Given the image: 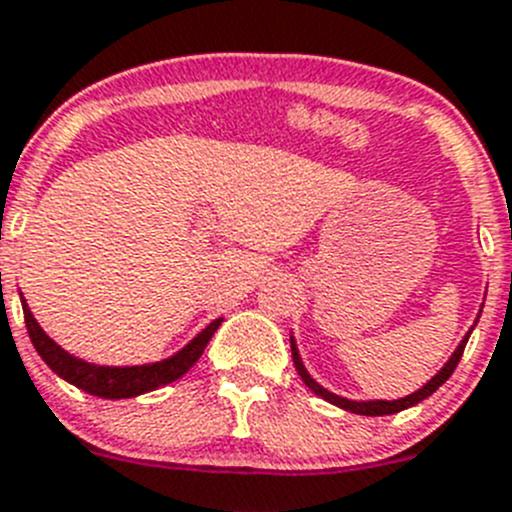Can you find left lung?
<instances>
[{"label": "left lung", "instance_id": "1", "mask_svg": "<svg viewBox=\"0 0 512 512\" xmlns=\"http://www.w3.org/2000/svg\"><path fill=\"white\" fill-rule=\"evenodd\" d=\"M477 318H480V315H477ZM472 328H475V326H472ZM472 328H470V331H467V336L462 338L460 346L455 348V353H452V356H450V361H447V364H444L442 369H439L437 374H434L432 379H429L427 384L422 386V389L414 391V394H409V396H404V399H394V401H381V399H376V401H353V399H343V396H338V394H331V391L323 389V386L318 384V381H315L313 376L308 374V371H305V366H303V361H300V353H298V348H295L293 338H290V348H293L295 371H298L300 379L305 381V386H308V389L313 391L315 396H321V399L331 401V404H336V407L346 409V412L364 414V417H384V414H396V412H404V409L414 407V404H419V401H424V399H427V396H432L434 391H437L439 386L444 384V381L450 379L452 371H455L457 364H460L462 351H465L467 338H470Z\"/></svg>", "mask_w": 512, "mask_h": 512}]
</instances>
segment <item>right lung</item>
I'll list each match as a JSON object with an SVG mask.
<instances>
[{
  "mask_svg": "<svg viewBox=\"0 0 512 512\" xmlns=\"http://www.w3.org/2000/svg\"><path fill=\"white\" fill-rule=\"evenodd\" d=\"M22 310H25V323L27 333H30L32 338V346L40 353L42 361H45L60 379L78 386V389L88 391V394L100 396V399H131V396L146 394V391L161 389V386L176 381L179 376H184L191 366L197 364L199 356H202L204 348H207L209 338L214 336V331H217L219 323H222V318L212 321L197 338H191L179 353H174L171 358H164V361H156V364L98 366L88 364L83 358L73 356V353H68L65 348L57 346V343L42 331L40 323L35 321V315L27 308L25 298H22Z\"/></svg>",
  "mask_w": 512,
  "mask_h": 512,
  "instance_id": "right-lung-1",
  "label": "right lung"
}]
</instances>
